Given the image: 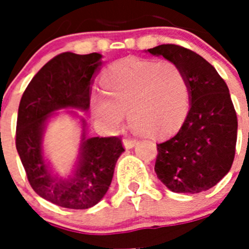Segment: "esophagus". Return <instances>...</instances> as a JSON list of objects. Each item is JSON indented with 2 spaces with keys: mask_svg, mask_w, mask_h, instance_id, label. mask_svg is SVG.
<instances>
[{
  "mask_svg": "<svg viewBox=\"0 0 249 249\" xmlns=\"http://www.w3.org/2000/svg\"><path fill=\"white\" fill-rule=\"evenodd\" d=\"M137 144L135 140H123V147L126 149H131Z\"/></svg>",
  "mask_w": 249,
  "mask_h": 249,
  "instance_id": "34e87169",
  "label": "esophagus"
}]
</instances>
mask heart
I'll return each mask as SVG.
<instances>
[{"mask_svg":"<svg viewBox=\"0 0 249 249\" xmlns=\"http://www.w3.org/2000/svg\"><path fill=\"white\" fill-rule=\"evenodd\" d=\"M103 93L92 96V113L107 129L120 128L127 113L133 129L164 137L182 126L190 107L183 71L169 61L123 58L102 76Z\"/></svg>","mask_w":249,"mask_h":249,"instance_id":"b5f03b06","label":"heart"}]
</instances>
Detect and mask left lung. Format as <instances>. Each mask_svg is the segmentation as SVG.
I'll return each mask as SVG.
<instances>
[{
    "label": "left lung",
    "instance_id": "obj_1",
    "mask_svg": "<svg viewBox=\"0 0 249 249\" xmlns=\"http://www.w3.org/2000/svg\"><path fill=\"white\" fill-rule=\"evenodd\" d=\"M146 52L181 68L190 91V111L172 138L157 144L155 172L169 191L199 193L218 183L232 167L237 142V114L230 89L211 63L177 45Z\"/></svg>",
    "mask_w": 249,
    "mask_h": 249
}]
</instances>
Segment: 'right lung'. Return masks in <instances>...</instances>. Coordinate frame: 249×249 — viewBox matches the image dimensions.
<instances>
[{
  "label": "right lung",
  "mask_w": 249,
  "mask_h": 249,
  "mask_svg": "<svg viewBox=\"0 0 249 249\" xmlns=\"http://www.w3.org/2000/svg\"><path fill=\"white\" fill-rule=\"evenodd\" d=\"M102 54L65 52L46 63L22 96L16 128V148L35 192L63 208L87 210L108 191L114 167L122 155L117 137H89L79 111H89L93 78L103 65ZM67 108H73L68 110ZM61 109L67 111L57 112ZM61 113L70 114L81 127L79 155L71 172H55L43 148L48 123Z\"/></svg>",
  "instance_id": "obj_1"
}]
</instances>
